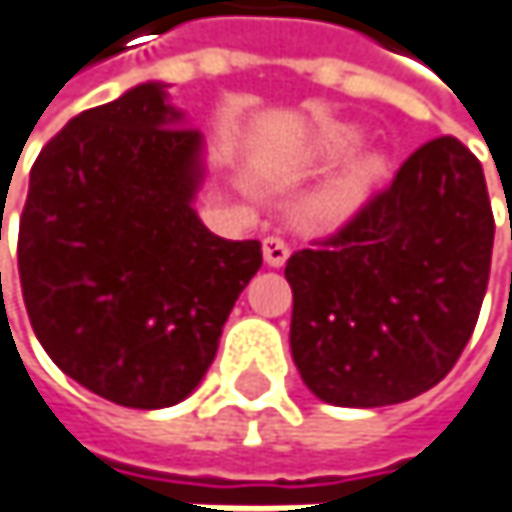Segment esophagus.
I'll return each mask as SVG.
<instances>
[{
    "mask_svg": "<svg viewBox=\"0 0 512 512\" xmlns=\"http://www.w3.org/2000/svg\"><path fill=\"white\" fill-rule=\"evenodd\" d=\"M262 256H265V262H268L271 268H280V265H286V259H289V244H286L283 238H277V235H268V238L262 241Z\"/></svg>",
    "mask_w": 512,
    "mask_h": 512,
    "instance_id": "1",
    "label": "esophagus"
}]
</instances>
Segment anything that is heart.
Masks as SVG:
<instances>
[{
  "mask_svg": "<svg viewBox=\"0 0 512 512\" xmlns=\"http://www.w3.org/2000/svg\"><path fill=\"white\" fill-rule=\"evenodd\" d=\"M355 139H358V133L352 128L334 130V133L325 136L322 151H328V154H343V151H349V148L355 145ZM382 169L384 160L379 154H364V157H358L343 175H337V178L322 190V196H319V202H316L319 217H325V220H343V217H349L352 211H358L361 202L367 199L370 187H373L376 178L382 175Z\"/></svg>",
  "mask_w": 512,
  "mask_h": 512,
  "instance_id": "1",
  "label": "heart"
}]
</instances>
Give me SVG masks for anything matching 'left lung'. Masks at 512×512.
<instances>
[{"label": "left lung", "instance_id": "obj_1", "mask_svg": "<svg viewBox=\"0 0 512 512\" xmlns=\"http://www.w3.org/2000/svg\"><path fill=\"white\" fill-rule=\"evenodd\" d=\"M492 241L480 160L456 136L423 142L337 232L286 262L304 384L346 408L435 387L474 334Z\"/></svg>", "mask_w": 512, "mask_h": 512}]
</instances>
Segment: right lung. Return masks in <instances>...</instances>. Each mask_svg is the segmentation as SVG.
<instances>
[{
  "label": "right lung",
  "instance_id": "obj_1",
  "mask_svg": "<svg viewBox=\"0 0 512 512\" xmlns=\"http://www.w3.org/2000/svg\"><path fill=\"white\" fill-rule=\"evenodd\" d=\"M199 130L160 83L74 116L38 154L17 268L35 337L62 373L128 408L181 402L262 268L193 211Z\"/></svg>",
  "mask_w": 512,
  "mask_h": 512
}]
</instances>
